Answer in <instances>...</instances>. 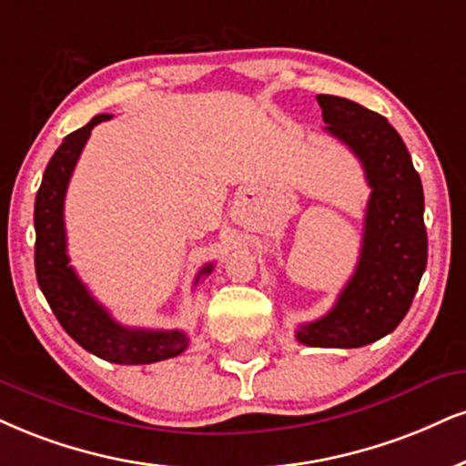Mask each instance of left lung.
I'll return each instance as SVG.
<instances>
[{
    "label": "left lung",
    "instance_id": "obj_1",
    "mask_svg": "<svg viewBox=\"0 0 466 466\" xmlns=\"http://www.w3.org/2000/svg\"><path fill=\"white\" fill-rule=\"evenodd\" d=\"M326 131L363 164L371 194L354 274L324 318L300 324L311 348H363L409 313L428 263L423 187L410 153L380 114L332 95H318Z\"/></svg>",
    "mask_w": 466,
    "mask_h": 466
}]
</instances>
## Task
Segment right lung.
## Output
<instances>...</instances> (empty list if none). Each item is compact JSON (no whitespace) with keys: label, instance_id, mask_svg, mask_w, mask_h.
<instances>
[{"label":"right lung","instance_id":"right-lung-1","mask_svg":"<svg viewBox=\"0 0 466 466\" xmlns=\"http://www.w3.org/2000/svg\"><path fill=\"white\" fill-rule=\"evenodd\" d=\"M110 118V114H99L82 129L68 134L49 159L34 203V266L40 291L47 298L51 311L79 346L110 363L148 365L179 356L187 348L186 332L120 326L107 309L90 296L73 266H68L66 255L65 197L68 181L90 131L95 125ZM211 268L214 266L207 263L200 269L197 283L200 277L211 272Z\"/></svg>","mask_w":466,"mask_h":466}]
</instances>
